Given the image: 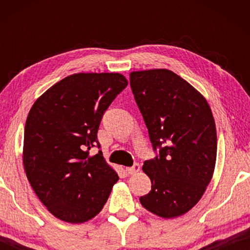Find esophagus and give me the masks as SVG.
Instances as JSON below:
<instances>
[{"label":"esophagus","instance_id":"1","mask_svg":"<svg viewBox=\"0 0 250 250\" xmlns=\"http://www.w3.org/2000/svg\"><path fill=\"white\" fill-rule=\"evenodd\" d=\"M139 170H140L139 164H134L132 167H126V172H127L128 174H131V175H133V174H136Z\"/></svg>","mask_w":250,"mask_h":250}]
</instances>
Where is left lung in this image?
Wrapping results in <instances>:
<instances>
[{
  "label": "left lung",
  "mask_w": 250,
  "mask_h": 250,
  "mask_svg": "<svg viewBox=\"0 0 250 250\" xmlns=\"http://www.w3.org/2000/svg\"><path fill=\"white\" fill-rule=\"evenodd\" d=\"M129 84L153 150H159L143 164L151 191L140 203L159 217H179L200 200L213 177L217 138L210 107L168 69L132 71Z\"/></svg>",
  "instance_id": "8db88e82"
}]
</instances>
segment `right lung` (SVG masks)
<instances>
[{"instance_id":"add662e5","label":"right lung","mask_w":250,"mask_h":250,"mask_svg":"<svg viewBox=\"0 0 250 250\" xmlns=\"http://www.w3.org/2000/svg\"><path fill=\"white\" fill-rule=\"evenodd\" d=\"M118 73H80L44 92L25 125L22 162L36 196L53 216L84 223L100 213L118 175L98 142L104 111L127 86Z\"/></svg>"}]
</instances>
